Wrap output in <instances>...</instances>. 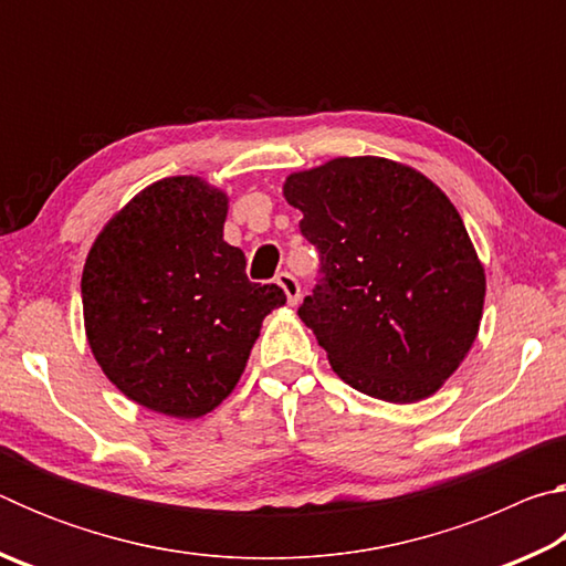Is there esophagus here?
Wrapping results in <instances>:
<instances>
[{
  "instance_id": "34e87169",
  "label": "esophagus",
  "mask_w": 566,
  "mask_h": 566,
  "mask_svg": "<svg viewBox=\"0 0 566 566\" xmlns=\"http://www.w3.org/2000/svg\"><path fill=\"white\" fill-rule=\"evenodd\" d=\"M276 284H280L282 290H284L286 302H290L292 306L300 304V300H302V286H300V282H296L290 272H280V274H276Z\"/></svg>"
}]
</instances>
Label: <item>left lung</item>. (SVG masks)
Wrapping results in <instances>:
<instances>
[{
	"instance_id": "left-lung-1",
	"label": "left lung",
	"mask_w": 566,
	"mask_h": 566,
	"mask_svg": "<svg viewBox=\"0 0 566 566\" xmlns=\"http://www.w3.org/2000/svg\"><path fill=\"white\" fill-rule=\"evenodd\" d=\"M284 199L319 249L322 280L300 319L361 395L432 397L472 349L486 276L457 207L415 167L337 157L292 171Z\"/></svg>"
}]
</instances>
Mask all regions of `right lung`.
Wrapping results in <instances>:
<instances>
[{
  "mask_svg": "<svg viewBox=\"0 0 566 566\" xmlns=\"http://www.w3.org/2000/svg\"><path fill=\"white\" fill-rule=\"evenodd\" d=\"M227 191L202 177L159 179L94 239L82 272L84 332L124 397L197 419L232 395L276 284L247 280L242 249L224 242Z\"/></svg>",
  "mask_w": 566,
  "mask_h": 566,
  "instance_id": "add662e5",
  "label": "right lung"
}]
</instances>
